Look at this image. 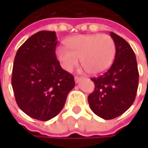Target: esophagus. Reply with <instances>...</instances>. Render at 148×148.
I'll return each instance as SVG.
<instances>
[{"mask_svg": "<svg viewBox=\"0 0 148 148\" xmlns=\"http://www.w3.org/2000/svg\"><path fill=\"white\" fill-rule=\"evenodd\" d=\"M80 77H79V76H74V81H75V83H78L79 80H80Z\"/></svg>", "mask_w": 148, "mask_h": 148, "instance_id": "34e87169", "label": "esophagus"}]
</instances>
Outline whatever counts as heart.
Wrapping results in <instances>:
<instances>
[{
  "mask_svg": "<svg viewBox=\"0 0 148 148\" xmlns=\"http://www.w3.org/2000/svg\"><path fill=\"white\" fill-rule=\"evenodd\" d=\"M68 49L59 46L56 50L62 69L70 72L81 65L91 74H100L112 65L116 47L114 39L107 34H84L69 38L65 41Z\"/></svg>",
  "mask_w": 148,
  "mask_h": 148,
  "instance_id": "obj_1",
  "label": "heart"
}]
</instances>
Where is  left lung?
Returning a JSON list of instances; mask_svg holds the SVG:
<instances>
[{
  "mask_svg": "<svg viewBox=\"0 0 148 148\" xmlns=\"http://www.w3.org/2000/svg\"><path fill=\"white\" fill-rule=\"evenodd\" d=\"M116 51L110 69L92 78L94 91L88 96L91 110L99 117L110 120L124 113L134 103L138 89L139 72L134 52L129 43L110 32Z\"/></svg>",
  "mask_w": 148,
  "mask_h": 148,
  "instance_id": "left-lung-1",
  "label": "left lung"
}]
</instances>
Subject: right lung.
I'll return each instance as SVG.
<instances>
[{"label":"right lung","instance_id":"right-lung-1","mask_svg":"<svg viewBox=\"0 0 148 148\" xmlns=\"http://www.w3.org/2000/svg\"><path fill=\"white\" fill-rule=\"evenodd\" d=\"M56 45L55 32L41 31L18 48L14 58L12 86L17 104L40 121L60 113L75 85L74 76L56 59Z\"/></svg>","mask_w":148,"mask_h":148}]
</instances>
